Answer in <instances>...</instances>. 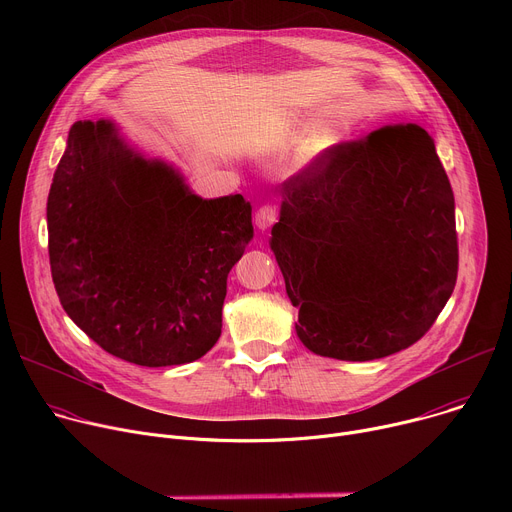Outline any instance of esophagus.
Segmentation results:
<instances>
[{"instance_id": "34e87169", "label": "esophagus", "mask_w": 512, "mask_h": 512, "mask_svg": "<svg viewBox=\"0 0 512 512\" xmlns=\"http://www.w3.org/2000/svg\"><path fill=\"white\" fill-rule=\"evenodd\" d=\"M277 221V210L273 204H263L257 212H255V225L261 231H267L273 223Z\"/></svg>"}]
</instances>
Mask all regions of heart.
<instances>
[{
  "label": "heart",
  "instance_id": "b5f03b06",
  "mask_svg": "<svg viewBox=\"0 0 512 512\" xmlns=\"http://www.w3.org/2000/svg\"><path fill=\"white\" fill-rule=\"evenodd\" d=\"M330 143H332V137H330V135H318V137H314L312 143H310V154L316 156L318 152L326 150Z\"/></svg>",
  "mask_w": 512,
  "mask_h": 512
}]
</instances>
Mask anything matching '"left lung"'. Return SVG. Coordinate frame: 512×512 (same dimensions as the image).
<instances>
[{
  "label": "left lung",
  "instance_id": "obj_1",
  "mask_svg": "<svg viewBox=\"0 0 512 512\" xmlns=\"http://www.w3.org/2000/svg\"><path fill=\"white\" fill-rule=\"evenodd\" d=\"M271 251L304 346L375 360L415 344L458 277L454 192L429 133L387 125L281 184Z\"/></svg>",
  "mask_w": 512,
  "mask_h": 512
}]
</instances>
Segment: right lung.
Wrapping results in <instances>:
<instances>
[{"label":"right lung","instance_id":"1","mask_svg":"<svg viewBox=\"0 0 512 512\" xmlns=\"http://www.w3.org/2000/svg\"><path fill=\"white\" fill-rule=\"evenodd\" d=\"M48 255L58 300L91 340L139 367L204 356L227 277L253 239L241 194L204 200L107 121H77L52 178Z\"/></svg>","mask_w":512,"mask_h":512}]
</instances>
